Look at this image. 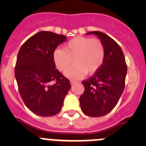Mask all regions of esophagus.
I'll list each match as a JSON object with an SVG mask.
<instances>
[{"instance_id": "obj_1", "label": "esophagus", "mask_w": 146, "mask_h": 146, "mask_svg": "<svg viewBox=\"0 0 146 146\" xmlns=\"http://www.w3.org/2000/svg\"><path fill=\"white\" fill-rule=\"evenodd\" d=\"M70 83H71V85H74V84H75L76 83V81H74V80H70Z\"/></svg>"}]
</instances>
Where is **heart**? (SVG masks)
I'll return each instance as SVG.
<instances>
[{"label":"heart","instance_id":"heart-1","mask_svg":"<svg viewBox=\"0 0 146 146\" xmlns=\"http://www.w3.org/2000/svg\"><path fill=\"white\" fill-rule=\"evenodd\" d=\"M105 55L102 42L96 38L77 36L66 44L64 49H56L53 60L58 69L66 70L65 75L72 79H81L86 74H94L102 66Z\"/></svg>","mask_w":146,"mask_h":146}]
</instances>
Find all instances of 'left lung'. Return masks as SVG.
I'll use <instances>...</instances> for the list:
<instances>
[{
  "instance_id": "8db88e82",
  "label": "left lung",
  "mask_w": 146,
  "mask_h": 146,
  "mask_svg": "<svg viewBox=\"0 0 146 146\" xmlns=\"http://www.w3.org/2000/svg\"><path fill=\"white\" fill-rule=\"evenodd\" d=\"M96 35L105 50L102 66L88 80L82 82L85 91L80 97L82 111L91 117L108 114L115 107L124 90L127 66L119 45L105 33L91 31Z\"/></svg>"
}]
</instances>
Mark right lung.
<instances>
[{"instance_id": "add662e5", "label": "right lung", "mask_w": 146, "mask_h": 146, "mask_svg": "<svg viewBox=\"0 0 146 146\" xmlns=\"http://www.w3.org/2000/svg\"><path fill=\"white\" fill-rule=\"evenodd\" d=\"M63 35L41 31L20 47L15 74L18 89L27 108L40 116H52L61 110L71 85L55 69L53 52L66 41Z\"/></svg>"}]
</instances>
